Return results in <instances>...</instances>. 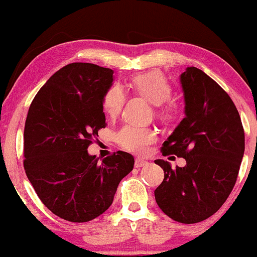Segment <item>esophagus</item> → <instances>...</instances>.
<instances>
[{"label":"esophagus","mask_w":257,"mask_h":257,"mask_svg":"<svg viewBox=\"0 0 257 257\" xmlns=\"http://www.w3.org/2000/svg\"><path fill=\"white\" fill-rule=\"evenodd\" d=\"M147 165V161L146 160H143V159H136V163H135V167L136 168H140V167H144Z\"/></svg>","instance_id":"esophagus-1"}]
</instances>
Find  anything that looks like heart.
<instances>
[{"mask_svg":"<svg viewBox=\"0 0 257 257\" xmlns=\"http://www.w3.org/2000/svg\"><path fill=\"white\" fill-rule=\"evenodd\" d=\"M131 87L136 93L157 105V114L163 120H171L177 114L175 104L168 101L172 94L171 85L163 73L152 71L136 76L131 80ZM125 93L120 86L113 85L103 97V110L110 117H115L121 112L125 104ZM117 142L122 149L130 152L143 154L157 139V133L150 127L125 125L117 132Z\"/></svg>","mask_w":257,"mask_h":257,"instance_id":"obj_1","label":"heart"}]
</instances>
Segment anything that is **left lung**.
Returning <instances> with one entry per match:
<instances>
[{
    "label": "left lung",
    "instance_id": "left-lung-1",
    "mask_svg": "<svg viewBox=\"0 0 257 257\" xmlns=\"http://www.w3.org/2000/svg\"><path fill=\"white\" fill-rule=\"evenodd\" d=\"M185 118L164 142L163 156L186 160L175 170L163 159L154 163L165 177L154 191L160 209L181 223H196L223 205L236 182L244 153V131L228 93L194 66L180 76Z\"/></svg>",
    "mask_w": 257,
    "mask_h": 257
}]
</instances>
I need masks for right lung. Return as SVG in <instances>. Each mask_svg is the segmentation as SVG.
<instances>
[{"label":"right lung","instance_id":"obj_1","mask_svg":"<svg viewBox=\"0 0 257 257\" xmlns=\"http://www.w3.org/2000/svg\"><path fill=\"white\" fill-rule=\"evenodd\" d=\"M112 82L111 69L71 63L48 79L28 111L26 174L44 206L70 222H87L103 214L135 165L133 156L122 151L101 163L87 153L106 126L103 97Z\"/></svg>","mask_w":257,"mask_h":257}]
</instances>
